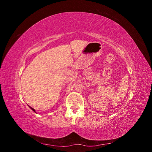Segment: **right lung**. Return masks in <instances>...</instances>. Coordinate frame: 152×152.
<instances>
[{
  "mask_svg": "<svg viewBox=\"0 0 152 152\" xmlns=\"http://www.w3.org/2000/svg\"><path fill=\"white\" fill-rule=\"evenodd\" d=\"M28 107H30V108H31V109L32 110H33V111H34V112L35 113H36V112H35V109H34L33 108H31V107H30V106H28Z\"/></svg>",
  "mask_w": 152,
  "mask_h": 152,
  "instance_id": "right-lung-1",
  "label": "right lung"
}]
</instances>
